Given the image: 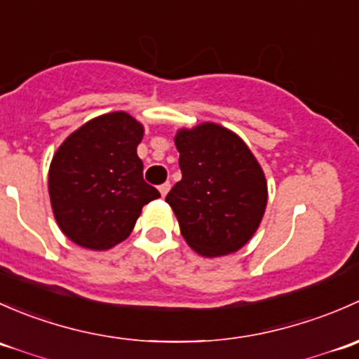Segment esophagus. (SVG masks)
<instances>
[{
	"label": "esophagus",
	"instance_id": "esophagus-1",
	"mask_svg": "<svg viewBox=\"0 0 359 359\" xmlns=\"http://www.w3.org/2000/svg\"><path fill=\"white\" fill-rule=\"evenodd\" d=\"M169 188H171V183H169V181H165V183H162L161 187H158V191H161L162 197H165V195H168Z\"/></svg>",
	"mask_w": 359,
	"mask_h": 359
}]
</instances>
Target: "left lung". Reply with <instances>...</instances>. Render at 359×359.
Here are the masks:
<instances>
[{"label":"left lung","instance_id":"8db88e82","mask_svg":"<svg viewBox=\"0 0 359 359\" xmlns=\"http://www.w3.org/2000/svg\"><path fill=\"white\" fill-rule=\"evenodd\" d=\"M183 178L165 202L188 245L204 257L242 249L259 228L268 184L238 135L219 124L180 129L175 136Z\"/></svg>","mask_w":359,"mask_h":359}]
</instances>
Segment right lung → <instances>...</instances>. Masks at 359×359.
<instances>
[{"instance_id":"1","label":"right lung","mask_w":359,"mask_h":359,"mask_svg":"<svg viewBox=\"0 0 359 359\" xmlns=\"http://www.w3.org/2000/svg\"><path fill=\"white\" fill-rule=\"evenodd\" d=\"M143 126L126 112L95 117L65 138L53 155L48 191L69 240L109 250L129 236L143 205L161 197L143 180L136 147Z\"/></svg>"}]
</instances>
